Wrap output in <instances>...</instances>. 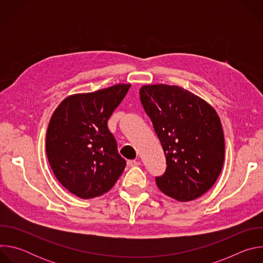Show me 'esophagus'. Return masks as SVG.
<instances>
[{"label": "esophagus", "instance_id": "34e87169", "mask_svg": "<svg viewBox=\"0 0 263 263\" xmlns=\"http://www.w3.org/2000/svg\"><path fill=\"white\" fill-rule=\"evenodd\" d=\"M139 164H140V162H138V161H136V160H128V161H127V165L130 166V167H132V166H137V165H139Z\"/></svg>", "mask_w": 263, "mask_h": 263}]
</instances>
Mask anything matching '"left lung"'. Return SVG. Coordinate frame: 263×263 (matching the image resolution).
Returning <instances> with one entry per match:
<instances>
[{
  "instance_id": "8db88e82",
  "label": "left lung",
  "mask_w": 263,
  "mask_h": 263,
  "mask_svg": "<svg viewBox=\"0 0 263 263\" xmlns=\"http://www.w3.org/2000/svg\"><path fill=\"white\" fill-rule=\"evenodd\" d=\"M139 96L166 158L164 174L156 177L158 189L180 202L201 197L223 164L224 139L216 111L176 85H143Z\"/></svg>"
}]
</instances>
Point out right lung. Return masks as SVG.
Returning a JSON list of instances; mask_svg holds the SVG:
<instances>
[{
	"label": "right lung",
	"mask_w": 263,
	"mask_h": 263,
	"mask_svg": "<svg viewBox=\"0 0 263 263\" xmlns=\"http://www.w3.org/2000/svg\"><path fill=\"white\" fill-rule=\"evenodd\" d=\"M130 86L71 95L54 111L46 138L48 160L61 185L78 198L109 192L125 170L126 160L107 122Z\"/></svg>",
	"instance_id": "1"
}]
</instances>
